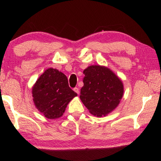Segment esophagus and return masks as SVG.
I'll use <instances>...</instances> for the list:
<instances>
[{"mask_svg": "<svg viewBox=\"0 0 161 161\" xmlns=\"http://www.w3.org/2000/svg\"><path fill=\"white\" fill-rule=\"evenodd\" d=\"M73 90H74V92H76L77 94H79V89H78V88H77V87H75L74 89H73Z\"/></svg>", "mask_w": 161, "mask_h": 161, "instance_id": "1", "label": "esophagus"}]
</instances>
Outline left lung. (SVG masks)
I'll use <instances>...</instances> for the list:
<instances>
[{
	"label": "left lung",
	"mask_w": 161,
	"mask_h": 161,
	"mask_svg": "<svg viewBox=\"0 0 161 161\" xmlns=\"http://www.w3.org/2000/svg\"><path fill=\"white\" fill-rule=\"evenodd\" d=\"M83 74L81 101L93 115H107L117 107L122 97V81L108 68L99 65L90 66Z\"/></svg>",
	"instance_id": "left-lung-1"
}]
</instances>
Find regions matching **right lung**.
<instances>
[{
  "instance_id": "right-lung-1",
  "label": "right lung",
  "mask_w": 161,
  "mask_h": 161,
  "mask_svg": "<svg viewBox=\"0 0 161 161\" xmlns=\"http://www.w3.org/2000/svg\"><path fill=\"white\" fill-rule=\"evenodd\" d=\"M32 94L36 108L50 119L61 117L69 101L78 95L70 89L67 76L53 68L39 77Z\"/></svg>"
}]
</instances>
